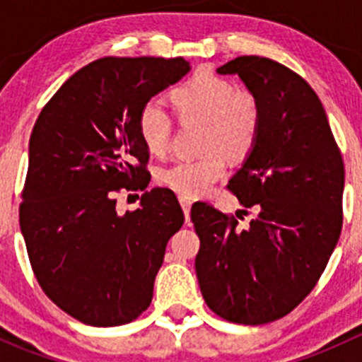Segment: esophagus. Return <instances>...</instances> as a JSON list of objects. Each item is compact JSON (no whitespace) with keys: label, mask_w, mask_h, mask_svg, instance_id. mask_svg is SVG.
Segmentation results:
<instances>
[{"label":"esophagus","mask_w":362,"mask_h":362,"mask_svg":"<svg viewBox=\"0 0 362 362\" xmlns=\"http://www.w3.org/2000/svg\"><path fill=\"white\" fill-rule=\"evenodd\" d=\"M178 202H180V204H182V210H184L185 218L189 221V214H191V204H192L191 198H187V196H180V198H178Z\"/></svg>","instance_id":"obj_1"}]
</instances>
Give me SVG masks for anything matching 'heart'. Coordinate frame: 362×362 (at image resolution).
Masks as SVG:
<instances>
[{"label": "heart", "instance_id": "obj_1", "mask_svg": "<svg viewBox=\"0 0 362 362\" xmlns=\"http://www.w3.org/2000/svg\"><path fill=\"white\" fill-rule=\"evenodd\" d=\"M170 103L182 124H203L199 159L177 160L159 171V182L187 198L202 196L226 173L228 156H243L254 147L262 122L257 96L228 78L196 73L170 93ZM138 133L151 154L170 147L171 119L158 105H147L138 115Z\"/></svg>", "mask_w": 362, "mask_h": 362}]
</instances>
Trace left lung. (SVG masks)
I'll return each mask as SVG.
<instances>
[{"mask_svg": "<svg viewBox=\"0 0 362 362\" xmlns=\"http://www.w3.org/2000/svg\"><path fill=\"white\" fill-rule=\"evenodd\" d=\"M217 73L238 75L261 103L257 140L229 180L255 215L243 229L210 204L192 206L196 275L211 312L257 326L293 312L326 269L341 233L345 170L322 103L298 73L259 56Z\"/></svg>", "mask_w": 362, "mask_h": 362, "instance_id": "obj_1", "label": "left lung"}]
</instances>
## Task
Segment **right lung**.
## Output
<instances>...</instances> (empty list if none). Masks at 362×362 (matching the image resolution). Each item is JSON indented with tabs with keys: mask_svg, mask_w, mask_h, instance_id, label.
Instances as JSON below:
<instances>
[{
	"mask_svg": "<svg viewBox=\"0 0 362 362\" xmlns=\"http://www.w3.org/2000/svg\"><path fill=\"white\" fill-rule=\"evenodd\" d=\"M189 69L184 57H103L69 76L36 119L21 231L43 293L80 322L120 326L151 305L184 211L154 187L119 216L115 192L147 189L138 115Z\"/></svg>",
	"mask_w": 362,
	"mask_h": 362,
	"instance_id": "1",
	"label": "right lung"
}]
</instances>
